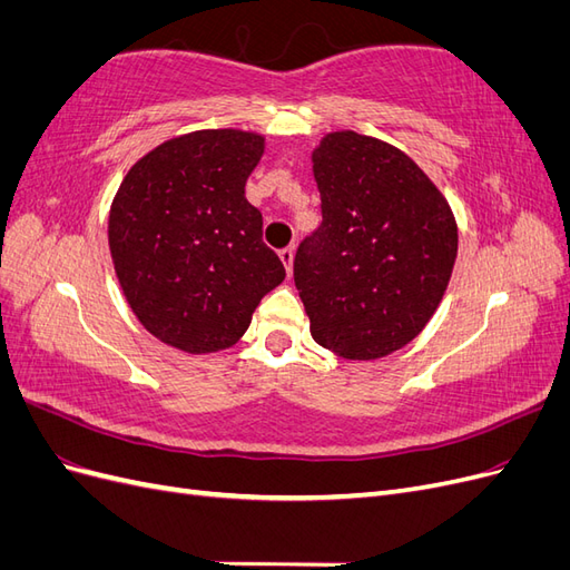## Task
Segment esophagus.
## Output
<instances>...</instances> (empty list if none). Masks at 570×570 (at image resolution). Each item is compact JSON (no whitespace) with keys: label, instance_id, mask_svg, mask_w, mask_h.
I'll return each mask as SVG.
<instances>
[{"label":"esophagus","instance_id":"1","mask_svg":"<svg viewBox=\"0 0 570 570\" xmlns=\"http://www.w3.org/2000/svg\"><path fill=\"white\" fill-rule=\"evenodd\" d=\"M278 254H281V258H283V264H285V268H287V273H292V262H295V249L285 247V249H281Z\"/></svg>","mask_w":570,"mask_h":570}]
</instances>
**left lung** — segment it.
<instances>
[{
    "instance_id": "8db88e82",
    "label": "left lung",
    "mask_w": 570,
    "mask_h": 570,
    "mask_svg": "<svg viewBox=\"0 0 570 570\" xmlns=\"http://www.w3.org/2000/svg\"><path fill=\"white\" fill-rule=\"evenodd\" d=\"M323 223L295 256L321 347L371 361L402 350L450 285L459 230L450 202L409 154L354 130L312 151Z\"/></svg>"
}]
</instances>
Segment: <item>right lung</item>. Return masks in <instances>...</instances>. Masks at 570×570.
I'll use <instances>...</instances> for the list:
<instances>
[{
    "label": "right lung",
    "mask_w": 570,
    "mask_h": 570,
    "mask_svg": "<svg viewBox=\"0 0 570 570\" xmlns=\"http://www.w3.org/2000/svg\"><path fill=\"white\" fill-rule=\"evenodd\" d=\"M264 149L254 130L185 132L147 151L118 187L109 212L116 278L137 321L168 347H233L285 281L264 245L262 212L245 197Z\"/></svg>",
    "instance_id": "add662e5"
}]
</instances>
